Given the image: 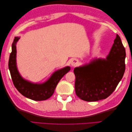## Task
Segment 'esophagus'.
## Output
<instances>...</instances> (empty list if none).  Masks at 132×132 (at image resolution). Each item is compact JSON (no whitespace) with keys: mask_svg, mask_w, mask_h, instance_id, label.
Instances as JSON below:
<instances>
[{"mask_svg":"<svg viewBox=\"0 0 132 132\" xmlns=\"http://www.w3.org/2000/svg\"><path fill=\"white\" fill-rule=\"evenodd\" d=\"M78 64V61L77 59H73L71 62V65L72 66H76Z\"/></svg>","mask_w":132,"mask_h":132,"instance_id":"esophagus-1","label":"esophagus"}]
</instances>
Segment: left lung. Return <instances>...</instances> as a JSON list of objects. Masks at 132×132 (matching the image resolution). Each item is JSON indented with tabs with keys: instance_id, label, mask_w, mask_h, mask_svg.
Masks as SVG:
<instances>
[{
	"instance_id": "8db88e82",
	"label": "left lung",
	"mask_w": 132,
	"mask_h": 132,
	"mask_svg": "<svg viewBox=\"0 0 132 132\" xmlns=\"http://www.w3.org/2000/svg\"><path fill=\"white\" fill-rule=\"evenodd\" d=\"M126 50L118 35L106 59H95L75 68V90L85 101H97L112 94L125 71Z\"/></svg>"
}]
</instances>
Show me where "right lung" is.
<instances>
[{"mask_svg": "<svg viewBox=\"0 0 132 132\" xmlns=\"http://www.w3.org/2000/svg\"><path fill=\"white\" fill-rule=\"evenodd\" d=\"M20 37H15L12 44V51L9 60V69L15 87L26 97L35 101H43L49 98L54 93L58 82L70 70L69 67L57 70L50 78L42 84L32 83L23 79L16 66V43Z\"/></svg>", "mask_w": 132, "mask_h": 132, "instance_id": "right-lung-1", "label": "right lung"}]
</instances>
